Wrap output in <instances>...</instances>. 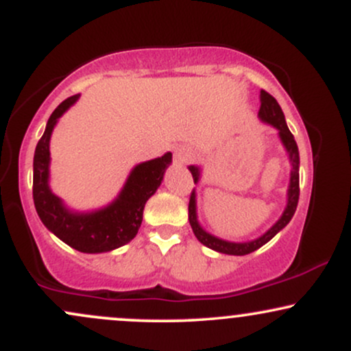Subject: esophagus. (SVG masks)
Listing matches in <instances>:
<instances>
[{"mask_svg": "<svg viewBox=\"0 0 351 351\" xmlns=\"http://www.w3.org/2000/svg\"><path fill=\"white\" fill-rule=\"evenodd\" d=\"M191 156H193L191 150H188V148L181 147V148H176V150H175V155H173V160H175V163L184 165V163H188L189 160H191Z\"/></svg>", "mask_w": 351, "mask_h": 351, "instance_id": "1", "label": "esophagus"}]
</instances>
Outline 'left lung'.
Instances as JSON below:
<instances>
[{
	"label": "left lung",
	"instance_id": "obj_1",
	"mask_svg": "<svg viewBox=\"0 0 351 351\" xmlns=\"http://www.w3.org/2000/svg\"><path fill=\"white\" fill-rule=\"evenodd\" d=\"M259 119L263 120L264 123L272 125L277 132H279V138L282 145H284L285 152L289 155V162H291V181H289V189H287V204H285L284 213L279 219L276 221L272 228H269L267 231L264 232L263 236L256 237L252 241H244V243H232V241L221 239L215 234H209L208 231H204L203 226L198 221V213H196V189H193L191 196H189V206H188V219L189 224H191L193 232L198 237L201 244H204L206 247L213 249V251L221 252V254H229V256H245V254H251L257 251L259 247H263L265 243L272 239L277 232L282 231L289 223H291L293 213L297 209V203H299V148H297L295 138L289 130L287 123H285L284 112L277 100L272 97L271 94H267L265 90H261V108H259ZM188 170L191 171L193 180L195 183H199L201 178V168L196 167V165H191L188 167Z\"/></svg>",
	"mask_w": 351,
	"mask_h": 351
}]
</instances>
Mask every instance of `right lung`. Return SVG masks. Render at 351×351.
Returning <instances> with one entry per match:
<instances>
[{
    "label": "right lung",
    "mask_w": 351,
    "mask_h": 351,
    "mask_svg": "<svg viewBox=\"0 0 351 351\" xmlns=\"http://www.w3.org/2000/svg\"><path fill=\"white\" fill-rule=\"evenodd\" d=\"M80 95L60 102L47 120L46 130L36 145L33 162V198L43 224L62 243L87 254H99L122 247L138 232L143 208L155 195L171 163V153L138 163L130 171L122 191L107 206L94 211H72L49 186V142L58 120L77 102Z\"/></svg>",
    "instance_id": "right-lung-1"
}]
</instances>
